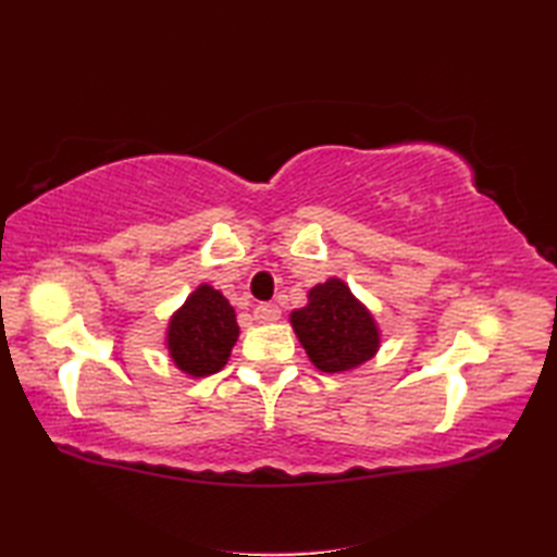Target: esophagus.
Segmentation results:
<instances>
[{
  "instance_id": "34e87169",
  "label": "esophagus",
  "mask_w": 557,
  "mask_h": 557,
  "mask_svg": "<svg viewBox=\"0 0 557 557\" xmlns=\"http://www.w3.org/2000/svg\"><path fill=\"white\" fill-rule=\"evenodd\" d=\"M280 306L277 304H258L256 306V311H253V315H256V321H260V323H272V321H277L280 318Z\"/></svg>"
}]
</instances>
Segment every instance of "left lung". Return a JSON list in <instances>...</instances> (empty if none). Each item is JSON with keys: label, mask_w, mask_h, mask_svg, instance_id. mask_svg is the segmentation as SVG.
I'll return each mask as SVG.
<instances>
[{"label": "left lung", "mask_w": 557, "mask_h": 557, "mask_svg": "<svg viewBox=\"0 0 557 557\" xmlns=\"http://www.w3.org/2000/svg\"><path fill=\"white\" fill-rule=\"evenodd\" d=\"M292 325L315 369L351 371L377 349L373 315L354 299L342 280H327L309 292V306L292 313Z\"/></svg>", "instance_id": "left-lung-1"}]
</instances>
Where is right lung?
<instances>
[{"label":"right lung","instance_id":"right-lung-1","mask_svg":"<svg viewBox=\"0 0 557 557\" xmlns=\"http://www.w3.org/2000/svg\"><path fill=\"white\" fill-rule=\"evenodd\" d=\"M236 337L239 325L230 301L218 289L200 285L170 321L168 347L184 373L203 377L227 363Z\"/></svg>","mask_w":557,"mask_h":557}]
</instances>
